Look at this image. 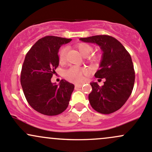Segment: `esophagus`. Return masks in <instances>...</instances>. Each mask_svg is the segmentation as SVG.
<instances>
[{
  "label": "esophagus",
  "mask_w": 152,
  "mask_h": 152,
  "mask_svg": "<svg viewBox=\"0 0 152 152\" xmlns=\"http://www.w3.org/2000/svg\"><path fill=\"white\" fill-rule=\"evenodd\" d=\"M83 86V84H76L75 88H81Z\"/></svg>",
  "instance_id": "34e87169"
}]
</instances>
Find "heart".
I'll return each mask as SVG.
<instances>
[{"mask_svg": "<svg viewBox=\"0 0 152 152\" xmlns=\"http://www.w3.org/2000/svg\"><path fill=\"white\" fill-rule=\"evenodd\" d=\"M75 47L79 50L83 56H86V60L93 65L98 64L101 61L102 56L99 53H91L93 51V47L88 43H79L76 44ZM67 48L62 47L58 51V61L64 64L66 61ZM87 75V70L85 68L79 66H72L64 72V77L67 80L72 83H80Z\"/></svg>", "mask_w": 152, "mask_h": 152, "instance_id": "1", "label": "heart"}]
</instances>
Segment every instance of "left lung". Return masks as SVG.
Here are the masks:
<instances>
[{
	"label": "left lung",
	"instance_id": "obj_1",
	"mask_svg": "<svg viewBox=\"0 0 152 152\" xmlns=\"http://www.w3.org/2000/svg\"><path fill=\"white\" fill-rule=\"evenodd\" d=\"M80 40L96 43L103 51L100 69L95 77L104 78L106 81L102 87L96 83H91L90 104L99 113H113L125 104L134 86L135 71L131 56L120 41L109 35H94Z\"/></svg>",
	"mask_w": 152,
	"mask_h": 152
}]
</instances>
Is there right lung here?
Listing matches in <instances>:
<instances>
[{
	"label": "right lung",
	"mask_w": 152,
	"mask_h": 152,
	"mask_svg": "<svg viewBox=\"0 0 152 152\" xmlns=\"http://www.w3.org/2000/svg\"><path fill=\"white\" fill-rule=\"evenodd\" d=\"M71 39L48 35L38 40L25 56L20 82L27 102L44 115L55 116L67 108L75 86L65 80L50 81L58 66V49Z\"/></svg>",
	"instance_id": "obj_1"
}]
</instances>
